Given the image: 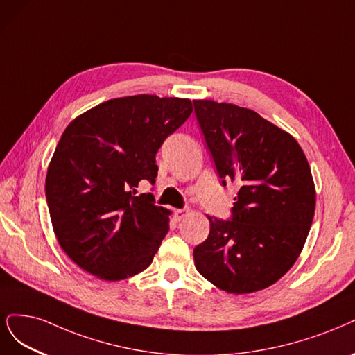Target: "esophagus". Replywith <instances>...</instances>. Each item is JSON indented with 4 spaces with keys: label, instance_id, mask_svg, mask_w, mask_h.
Wrapping results in <instances>:
<instances>
[{
    "label": "esophagus",
    "instance_id": "34e87169",
    "mask_svg": "<svg viewBox=\"0 0 355 355\" xmlns=\"http://www.w3.org/2000/svg\"><path fill=\"white\" fill-rule=\"evenodd\" d=\"M188 214V209H179V210H175V217L178 220H182L183 217H185Z\"/></svg>",
    "mask_w": 355,
    "mask_h": 355
}]
</instances>
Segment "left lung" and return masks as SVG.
I'll return each mask as SVG.
<instances>
[{
  "mask_svg": "<svg viewBox=\"0 0 355 355\" xmlns=\"http://www.w3.org/2000/svg\"><path fill=\"white\" fill-rule=\"evenodd\" d=\"M193 107L222 185H239L230 220L209 216L195 267L229 294L264 289L294 266L310 232L315 189L309 162L294 137L250 108L211 100Z\"/></svg>",
  "mask_w": 355,
  "mask_h": 355,
  "instance_id": "8db88e82",
  "label": "left lung"
}]
</instances>
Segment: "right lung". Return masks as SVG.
Returning <instances> with one entry per match:
<instances>
[{
	"mask_svg": "<svg viewBox=\"0 0 355 355\" xmlns=\"http://www.w3.org/2000/svg\"><path fill=\"white\" fill-rule=\"evenodd\" d=\"M191 113L185 98L133 95L96 105L66 128L45 195L60 247L83 270L121 280L153 263L170 211L137 188L154 185L158 148Z\"/></svg>",
	"mask_w": 355,
	"mask_h": 355,
	"instance_id": "1",
	"label": "right lung"
}]
</instances>
